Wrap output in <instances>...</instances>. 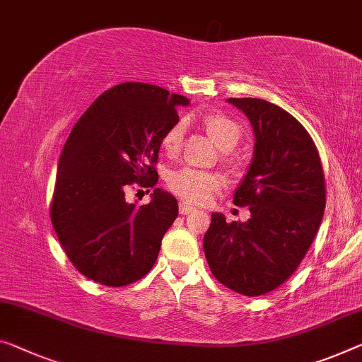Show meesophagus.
I'll list each match as a JSON object with an SVG mask.
<instances>
[{"mask_svg": "<svg viewBox=\"0 0 362 362\" xmlns=\"http://www.w3.org/2000/svg\"><path fill=\"white\" fill-rule=\"evenodd\" d=\"M194 210H196V209H194L192 205L185 204V202L180 204V214H181V215H189V214H192Z\"/></svg>", "mask_w": 362, "mask_h": 362, "instance_id": "obj_1", "label": "esophagus"}]
</instances>
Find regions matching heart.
<instances>
[{
	"mask_svg": "<svg viewBox=\"0 0 362 362\" xmlns=\"http://www.w3.org/2000/svg\"><path fill=\"white\" fill-rule=\"evenodd\" d=\"M202 127L207 132L209 137L216 144V147L221 150H231L236 147V144L241 139V129L239 126L228 116L221 113L205 115L202 118ZM182 134H185V126L177 123L171 126L163 137V148L166 153L175 155L181 148ZM226 163H235L231 157H225ZM168 187L177 197L187 200L192 204L205 202L212 194L220 187V177L209 173V171L185 168L171 171L166 177Z\"/></svg>",
	"mask_w": 362,
	"mask_h": 362,
	"instance_id": "1",
	"label": "heart"
}]
</instances>
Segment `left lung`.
I'll return each instance as SVG.
<instances>
[{
    "label": "left lung",
    "instance_id": "1",
    "mask_svg": "<svg viewBox=\"0 0 362 362\" xmlns=\"http://www.w3.org/2000/svg\"><path fill=\"white\" fill-rule=\"evenodd\" d=\"M247 116L254 155L233 202L251 218L212 214L204 252L220 283L244 296L274 291L293 275L319 231L325 180L319 152L296 118L260 98H228Z\"/></svg>",
    "mask_w": 362,
    "mask_h": 362
}]
</instances>
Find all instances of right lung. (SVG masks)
I'll use <instances>...</instances> for the list:
<instances>
[{"mask_svg":"<svg viewBox=\"0 0 362 362\" xmlns=\"http://www.w3.org/2000/svg\"><path fill=\"white\" fill-rule=\"evenodd\" d=\"M189 100L142 82L111 87L93 102L61 152L52 223L72 265L105 286L141 280L177 216V200L155 187L152 200H126L131 185L153 187V163L177 107Z\"/></svg>","mask_w":362,"mask_h":362,"instance_id":"add662e5","label":"right lung"}]
</instances>
